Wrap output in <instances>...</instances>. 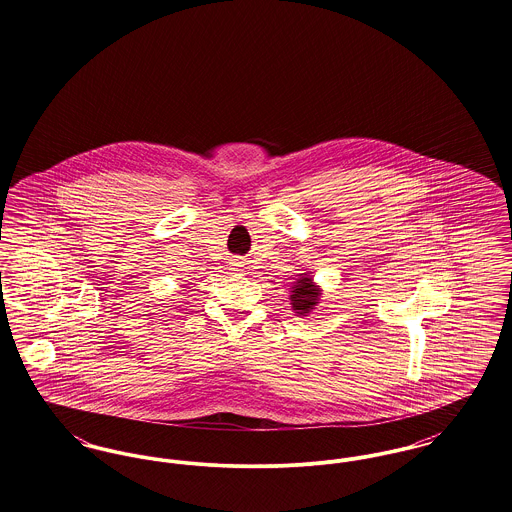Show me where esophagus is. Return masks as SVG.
<instances>
[{
	"mask_svg": "<svg viewBox=\"0 0 512 512\" xmlns=\"http://www.w3.org/2000/svg\"><path fill=\"white\" fill-rule=\"evenodd\" d=\"M240 267H242V263H238V261H234V263H232V268H234V270H240Z\"/></svg>",
	"mask_w": 512,
	"mask_h": 512,
	"instance_id": "1",
	"label": "esophagus"
}]
</instances>
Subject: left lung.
<instances>
[{
	"instance_id": "8db88e82",
	"label": "left lung",
	"mask_w": 512,
	"mask_h": 512,
	"mask_svg": "<svg viewBox=\"0 0 512 512\" xmlns=\"http://www.w3.org/2000/svg\"><path fill=\"white\" fill-rule=\"evenodd\" d=\"M318 303V290L313 286V278H301L295 282L292 290L293 311L299 315L309 313Z\"/></svg>"
}]
</instances>
